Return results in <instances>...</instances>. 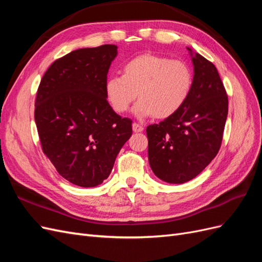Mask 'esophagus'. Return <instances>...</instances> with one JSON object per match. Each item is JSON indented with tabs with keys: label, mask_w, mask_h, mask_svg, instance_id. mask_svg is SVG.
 Masks as SVG:
<instances>
[{
	"label": "esophagus",
	"mask_w": 262,
	"mask_h": 262,
	"mask_svg": "<svg viewBox=\"0 0 262 262\" xmlns=\"http://www.w3.org/2000/svg\"><path fill=\"white\" fill-rule=\"evenodd\" d=\"M132 129H133V131L136 132V133L142 132V131L144 130L143 126H142V125H141V124H139V123H136V122H134V123L132 124Z\"/></svg>",
	"instance_id": "1"
}]
</instances>
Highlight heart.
Masks as SVG:
<instances>
[{
    "instance_id": "1",
    "label": "heart",
    "mask_w": 262,
    "mask_h": 262,
    "mask_svg": "<svg viewBox=\"0 0 262 262\" xmlns=\"http://www.w3.org/2000/svg\"><path fill=\"white\" fill-rule=\"evenodd\" d=\"M193 75L187 63L152 53L140 54L122 66V75L107 78L105 94L109 105L123 114L136 100L134 114L166 119L175 115L188 100Z\"/></svg>"
}]
</instances>
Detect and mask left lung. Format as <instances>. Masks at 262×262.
I'll return each mask as SVG.
<instances>
[{
  "label": "left lung",
  "mask_w": 262,
  "mask_h": 262,
  "mask_svg": "<svg viewBox=\"0 0 262 262\" xmlns=\"http://www.w3.org/2000/svg\"><path fill=\"white\" fill-rule=\"evenodd\" d=\"M187 49L194 73L188 100L175 115L146 128L150 169L168 184L193 179L216 156L228 113L227 95L215 66Z\"/></svg>",
  "instance_id": "8db88e82"
}]
</instances>
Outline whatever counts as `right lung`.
Instances as JSON below:
<instances>
[{"mask_svg":"<svg viewBox=\"0 0 262 262\" xmlns=\"http://www.w3.org/2000/svg\"><path fill=\"white\" fill-rule=\"evenodd\" d=\"M118 47L77 49L55 60L42 76L35 102L41 147L71 184L100 185L132 134V121L108 104L105 83Z\"/></svg>","mask_w":262,"mask_h":262,"instance_id":"1","label":"right lung"}]
</instances>
